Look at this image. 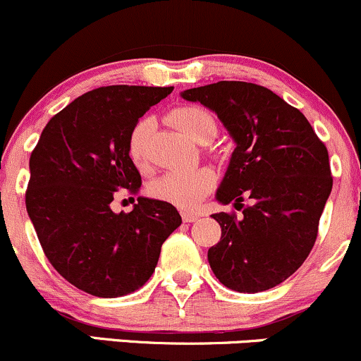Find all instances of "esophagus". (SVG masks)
<instances>
[{"mask_svg":"<svg viewBox=\"0 0 361 361\" xmlns=\"http://www.w3.org/2000/svg\"><path fill=\"white\" fill-rule=\"evenodd\" d=\"M181 219H183L185 223H195V221L199 219V216L193 212H181Z\"/></svg>","mask_w":361,"mask_h":361,"instance_id":"1","label":"esophagus"}]
</instances>
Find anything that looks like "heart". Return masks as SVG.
Instances as JSON below:
<instances>
[{"label":"heart","instance_id":"obj_1","mask_svg":"<svg viewBox=\"0 0 361 361\" xmlns=\"http://www.w3.org/2000/svg\"><path fill=\"white\" fill-rule=\"evenodd\" d=\"M171 120L185 135L197 144H207L216 135V120L207 109L199 106H181L169 113ZM152 130V118H140L128 135V156L137 168L147 164V138ZM216 176L211 169L195 168L168 171L157 178L150 187L154 197L169 202L180 209H195L211 192Z\"/></svg>","mask_w":361,"mask_h":361}]
</instances>
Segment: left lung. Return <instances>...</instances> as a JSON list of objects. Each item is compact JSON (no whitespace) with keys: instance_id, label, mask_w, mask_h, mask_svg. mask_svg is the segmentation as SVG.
<instances>
[{"instance_id":"left-lung-1","label":"left lung","mask_w":361,"mask_h":361,"mask_svg":"<svg viewBox=\"0 0 361 361\" xmlns=\"http://www.w3.org/2000/svg\"><path fill=\"white\" fill-rule=\"evenodd\" d=\"M181 97L212 109L236 144L216 199L243 217L212 214L221 226L207 253L212 272L229 290H271L314 248L332 190L326 145L303 113L262 85L223 80Z\"/></svg>"}]
</instances>
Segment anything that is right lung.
<instances>
[{"mask_svg": "<svg viewBox=\"0 0 361 361\" xmlns=\"http://www.w3.org/2000/svg\"><path fill=\"white\" fill-rule=\"evenodd\" d=\"M173 87L108 85L85 92L51 118L30 154L25 205L51 265L78 290L116 298L144 286L166 238L181 224L171 204L138 197L113 212L121 188L142 178L128 135Z\"/></svg>", "mask_w": 361, "mask_h": 361, "instance_id": "obj_1", "label": "right lung"}]
</instances>
